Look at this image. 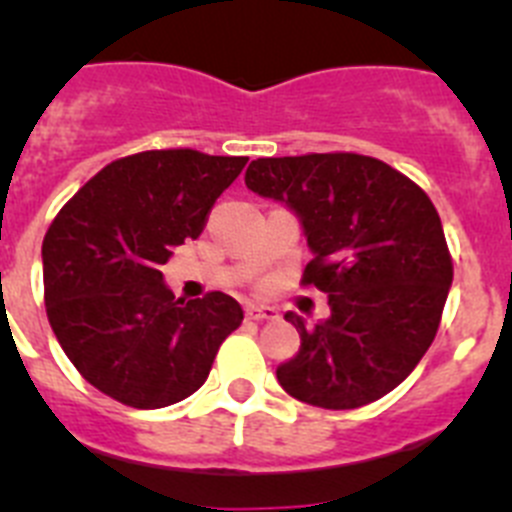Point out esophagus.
Returning a JSON list of instances; mask_svg holds the SVG:
<instances>
[{"mask_svg":"<svg viewBox=\"0 0 512 512\" xmlns=\"http://www.w3.org/2000/svg\"><path fill=\"white\" fill-rule=\"evenodd\" d=\"M246 318L248 320H277L279 312H277V307H269V305H246Z\"/></svg>","mask_w":512,"mask_h":512,"instance_id":"obj_1","label":"esophagus"}]
</instances>
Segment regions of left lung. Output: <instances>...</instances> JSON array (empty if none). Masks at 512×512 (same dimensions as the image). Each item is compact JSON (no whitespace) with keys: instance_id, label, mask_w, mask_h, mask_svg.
<instances>
[{"instance_id":"8db88e82","label":"left lung","mask_w":512,"mask_h":512,"mask_svg":"<svg viewBox=\"0 0 512 512\" xmlns=\"http://www.w3.org/2000/svg\"><path fill=\"white\" fill-rule=\"evenodd\" d=\"M251 192L300 217L315 259L302 284L328 295L330 318L300 333L295 359L277 366L287 395L325 410H354L392 392L436 338L454 264L428 194L384 161L359 153L256 158Z\"/></svg>"}]
</instances>
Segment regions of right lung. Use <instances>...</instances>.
<instances>
[{
	"label": "right lung",
	"mask_w": 512,
	"mask_h": 512,
	"mask_svg": "<svg viewBox=\"0 0 512 512\" xmlns=\"http://www.w3.org/2000/svg\"><path fill=\"white\" fill-rule=\"evenodd\" d=\"M246 161L192 148L117 158L45 233L48 323L81 377L112 400L138 410L184 400L241 325V305L223 292L176 300L161 266L187 238H200Z\"/></svg>",
	"instance_id": "obj_1"
}]
</instances>
